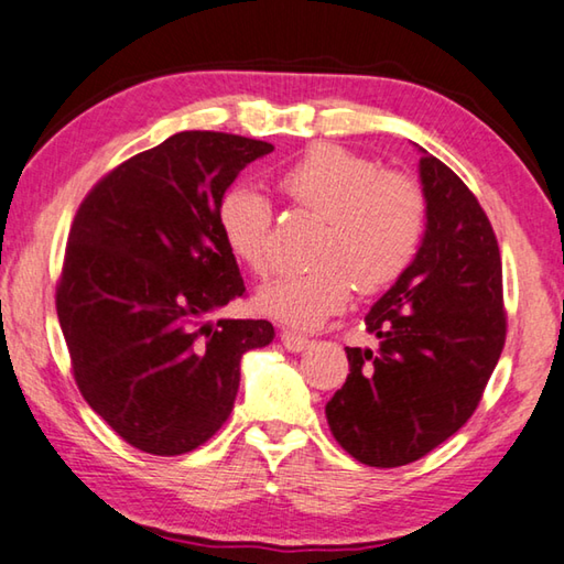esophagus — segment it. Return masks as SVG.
Masks as SVG:
<instances>
[{"mask_svg":"<svg viewBox=\"0 0 564 564\" xmlns=\"http://www.w3.org/2000/svg\"><path fill=\"white\" fill-rule=\"evenodd\" d=\"M281 343L289 347L291 352H301L305 345H308V337L301 335V333H293V330H283L281 333Z\"/></svg>","mask_w":564,"mask_h":564,"instance_id":"34e87169","label":"esophagus"}]
</instances>
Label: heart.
<instances>
[{
    "label": "heart",
    "mask_w": 564,
    "mask_h": 564,
    "mask_svg": "<svg viewBox=\"0 0 564 564\" xmlns=\"http://www.w3.org/2000/svg\"><path fill=\"white\" fill-rule=\"evenodd\" d=\"M279 192L323 217L308 271L285 273L256 293V308L295 327H315L350 303L355 283L377 291L414 259L426 202L414 180L384 172L340 145H315L285 167ZM217 224L229 251L253 275L273 269V209L253 187H231L219 199Z\"/></svg>",
    "instance_id": "b5f03b06"
}]
</instances>
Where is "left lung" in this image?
I'll use <instances>...</instances> for the list:
<instances>
[{
  "mask_svg": "<svg viewBox=\"0 0 564 564\" xmlns=\"http://www.w3.org/2000/svg\"><path fill=\"white\" fill-rule=\"evenodd\" d=\"M426 231L414 261L365 315L380 347H345L350 375L325 404L335 442L397 468L464 426L506 345L494 227L454 170L422 150Z\"/></svg>",
  "mask_w": 564,
  "mask_h": 564,
  "instance_id": "obj_1",
  "label": "left lung"
}]
</instances>
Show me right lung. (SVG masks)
Segmentation results:
<instances>
[{
    "mask_svg": "<svg viewBox=\"0 0 564 564\" xmlns=\"http://www.w3.org/2000/svg\"><path fill=\"white\" fill-rule=\"evenodd\" d=\"M271 142L184 130L98 180L70 224L56 313L90 409L155 456L194 452L227 422L241 357L269 321H214L243 279L217 207Z\"/></svg>",
    "mask_w": 564,
    "mask_h": 564,
    "instance_id": "obj_1",
    "label": "right lung"
}]
</instances>
